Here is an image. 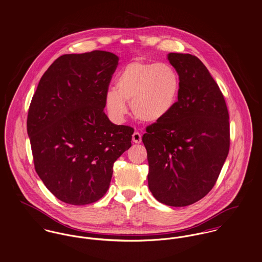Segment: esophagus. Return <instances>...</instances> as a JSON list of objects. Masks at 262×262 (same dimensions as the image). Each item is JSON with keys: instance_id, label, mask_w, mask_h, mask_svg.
Listing matches in <instances>:
<instances>
[{"instance_id": "34e87169", "label": "esophagus", "mask_w": 262, "mask_h": 262, "mask_svg": "<svg viewBox=\"0 0 262 262\" xmlns=\"http://www.w3.org/2000/svg\"><path fill=\"white\" fill-rule=\"evenodd\" d=\"M133 142L135 144H140L142 142V135L139 132H135L133 135Z\"/></svg>"}]
</instances>
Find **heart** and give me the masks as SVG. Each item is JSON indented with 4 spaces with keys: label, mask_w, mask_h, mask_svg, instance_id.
Listing matches in <instances>:
<instances>
[{
    "label": "heart",
    "mask_w": 262,
    "mask_h": 262,
    "mask_svg": "<svg viewBox=\"0 0 262 262\" xmlns=\"http://www.w3.org/2000/svg\"><path fill=\"white\" fill-rule=\"evenodd\" d=\"M180 78L169 63L135 61L118 73L116 88L104 95L105 108L115 121L127 115L126 101L135 117L146 122H156L167 117L178 99Z\"/></svg>",
    "instance_id": "b5f03b06"
}]
</instances>
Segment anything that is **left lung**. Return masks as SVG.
Returning a JSON list of instances; mask_svg holds the SVG:
<instances>
[{"label": "left lung", "instance_id": "8db88e82", "mask_svg": "<svg viewBox=\"0 0 262 262\" xmlns=\"http://www.w3.org/2000/svg\"><path fill=\"white\" fill-rule=\"evenodd\" d=\"M180 78L178 101L143 136L147 183L161 203L185 207L214 187L229 152V115L224 96L202 61L169 53Z\"/></svg>", "mask_w": 262, "mask_h": 262}]
</instances>
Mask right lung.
I'll use <instances>...</instances> for the list:
<instances>
[{"instance_id": "obj_1", "label": "right lung", "mask_w": 262, "mask_h": 262, "mask_svg": "<svg viewBox=\"0 0 262 262\" xmlns=\"http://www.w3.org/2000/svg\"><path fill=\"white\" fill-rule=\"evenodd\" d=\"M117 64L116 54L100 50L62 55L33 95L27 132L35 170L64 203L99 200L115 162L132 145L134 128L113 123L103 112Z\"/></svg>"}]
</instances>
